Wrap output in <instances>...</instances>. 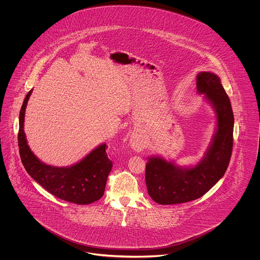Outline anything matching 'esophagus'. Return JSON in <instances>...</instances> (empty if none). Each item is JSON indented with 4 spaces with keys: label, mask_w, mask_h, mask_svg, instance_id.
Instances as JSON below:
<instances>
[{
    "label": "esophagus",
    "mask_w": 260,
    "mask_h": 260,
    "mask_svg": "<svg viewBox=\"0 0 260 260\" xmlns=\"http://www.w3.org/2000/svg\"><path fill=\"white\" fill-rule=\"evenodd\" d=\"M129 142H131V146L132 148L136 151H142L144 148V141L142 138L138 137V136H131V139H129Z\"/></svg>",
    "instance_id": "obj_1"
}]
</instances>
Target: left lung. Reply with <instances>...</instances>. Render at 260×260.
Instances as JSON below:
<instances>
[{
	"instance_id": "left-lung-1",
	"label": "left lung",
	"mask_w": 260,
	"mask_h": 260,
	"mask_svg": "<svg viewBox=\"0 0 260 260\" xmlns=\"http://www.w3.org/2000/svg\"><path fill=\"white\" fill-rule=\"evenodd\" d=\"M197 90L214 108L217 127L205 157L192 168H181L161 157L149 158L145 181L149 196L160 205L190 202L204 196L226 172L233 149L234 115L217 75L200 72Z\"/></svg>"
}]
</instances>
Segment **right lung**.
Returning <instances> with one entry per match:
<instances>
[{
	"instance_id": "obj_1",
	"label": "right lung",
	"mask_w": 260,
	"mask_h": 260,
	"mask_svg": "<svg viewBox=\"0 0 260 260\" xmlns=\"http://www.w3.org/2000/svg\"><path fill=\"white\" fill-rule=\"evenodd\" d=\"M32 91L27 93L19 113L18 147L26 172L50 194L66 202L87 205L98 201L104 194L113 166L106 153L107 145H99L71 167H52L40 161L29 148L23 129L25 109Z\"/></svg>"
}]
</instances>
